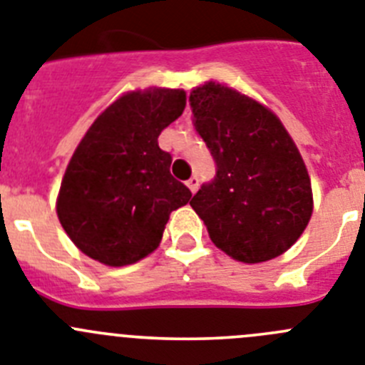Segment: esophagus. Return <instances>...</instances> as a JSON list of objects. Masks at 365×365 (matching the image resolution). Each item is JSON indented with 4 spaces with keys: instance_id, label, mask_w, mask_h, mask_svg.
<instances>
[{
    "instance_id": "1",
    "label": "esophagus",
    "mask_w": 365,
    "mask_h": 365,
    "mask_svg": "<svg viewBox=\"0 0 365 365\" xmlns=\"http://www.w3.org/2000/svg\"><path fill=\"white\" fill-rule=\"evenodd\" d=\"M186 186H188L190 192H192V193L197 192V190H199V179H197V177H195V175L190 177L188 182H186Z\"/></svg>"
}]
</instances>
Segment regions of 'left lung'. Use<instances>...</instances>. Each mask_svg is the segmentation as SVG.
Segmentation results:
<instances>
[{"mask_svg": "<svg viewBox=\"0 0 365 365\" xmlns=\"http://www.w3.org/2000/svg\"><path fill=\"white\" fill-rule=\"evenodd\" d=\"M193 128L215 177L190 201L210 240L234 259L261 263L296 243L312 214L307 168L279 118L230 87L190 93Z\"/></svg>", "mask_w": 365, "mask_h": 365, "instance_id": "8db88e82", "label": "left lung"}]
</instances>
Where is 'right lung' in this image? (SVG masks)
I'll return each mask as SVG.
<instances>
[{"label": "right lung", "mask_w": 365, "mask_h": 365, "mask_svg": "<svg viewBox=\"0 0 365 365\" xmlns=\"http://www.w3.org/2000/svg\"><path fill=\"white\" fill-rule=\"evenodd\" d=\"M185 106L180 89H148L120 96L93 122L56 202L63 230L83 254L122 267L159 247L170 214L192 197L157 143Z\"/></svg>", "instance_id": "add662e5"}]
</instances>
